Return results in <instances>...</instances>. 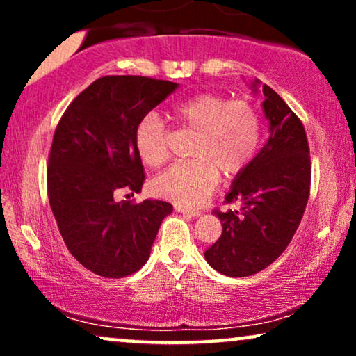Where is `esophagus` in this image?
<instances>
[{
    "mask_svg": "<svg viewBox=\"0 0 356 356\" xmlns=\"http://www.w3.org/2000/svg\"><path fill=\"white\" fill-rule=\"evenodd\" d=\"M175 211H177L178 213H183V216H186V217H199V216H201V212H199V211H191V209L178 206V204H175Z\"/></svg>",
    "mask_w": 356,
    "mask_h": 356,
    "instance_id": "1",
    "label": "esophagus"
}]
</instances>
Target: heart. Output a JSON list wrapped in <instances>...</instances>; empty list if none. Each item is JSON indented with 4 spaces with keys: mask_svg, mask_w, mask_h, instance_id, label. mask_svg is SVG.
I'll return each mask as SVG.
<instances>
[{
    "mask_svg": "<svg viewBox=\"0 0 356 356\" xmlns=\"http://www.w3.org/2000/svg\"><path fill=\"white\" fill-rule=\"evenodd\" d=\"M183 128L196 131L191 157L173 163L152 181L154 193L183 207H197L217 188L220 171L233 178L245 172L261 144V118L243 100L204 92L179 102L172 110ZM134 147L149 167L168 159V133L159 115L147 113L134 128Z\"/></svg>",
    "mask_w": 356,
    "mask_h": 356,
    "instance_id": "obj_1",
    "label": "heart"
}]
</instances>
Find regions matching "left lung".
Listing matches in <instances>:
<instances>
[{"instance_id": "8db88e82", "label": "left lung", "mask_w": 356, "mask_h": 356, "mask_svg": "<svg viewBox=\"0 0 356 356\" xmlns=\"http://www.w3.org/2000/svg\"><path fill=\"white\" fill-rule=\"evenodd\" d=\"M259 86L257 79L252 82V92L257 94ZM262 94L269 139L225 196V202H240V209L213 212L223 230L204 252L209 266L228 277H248L272 264L293 238L309 197L311 159L303 123L269 86L262 84Z\"/></svg>"}]
</instances>
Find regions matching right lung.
<instances>
[{
	"label": "right lung",
	"instance_id": "add662e5",
	"mask_svg": "<svg viewBox=\"0 0 356 356\" xmlns=\"http://www.w3.org/2000/svg\"><path fill=\"white\" fill-rule=\"evenodd\" d=\"M177 87L144 76L100 77L56 126L47 168L50 207L67 250L97 275L121 279L138 272L173 211L165 201L133 204L116 196L143 189L134 128Z\"/></svg>",
	"mask_w": 356,
	"mask_h": 356
}]
</instances>
